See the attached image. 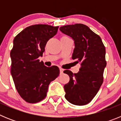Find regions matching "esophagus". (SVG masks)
<instances>
[{"label": "esophagus", "mask_w": 121, "mask_h": 121, "mask_svg": "<svg viewBox=\"0 0 121 121\" xmlns=\"http://www.w3.org/2000/svg\"><path fill=\"white\" fill-rule=\"evenodd\" d=\"M59 70H60V74H62L64 73V70H63L62 68H60Z\"/></svg>", "instance_id": "34e87169"}]
</instances>
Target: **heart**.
Segmentation results:
<instances>
[{"label":"heart","instance_id":"1","mask_svg":"<svg viewBox=\"0 0 121 121\" xmlns=\"http://www.w3.org/2000/svg\"><path fill=\"white\" fill-rule=\"evenodd\" d=\"M67 37V36H63L62 37Z\"/></svg>","mask_w":121,"mask_h":121}]
</instances>
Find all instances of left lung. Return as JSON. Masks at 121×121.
I'll use <instances>...</instances> for the list:
<instances>
[{
	"instance_id": "left-lung-1",
	"label": "left lung",
	"mask_w": 121,
	"mask_h": 121,
	"mask_svg": "<svg viewBox=\"0 0 121 121\" xmlns=\"http://www.w3.org/2000/svg\"><path fill=\"white\" fill-rule=\"evenodd\" d=\"M59 30L73 39L75 47L72 59L81 65L77 73L64 71L70 77L69 82L64 85L65 97L72 104L84 105L93 99L103 82L105 48L100 36L85 25H68Z\"/></svg>"
}]
</instances>
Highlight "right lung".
I'll use <instances>...</instances> for the list:
<instances>
[{"label":"right lung","instance_id":"add662e5","mask_svg":"<svg viewBox=\"0 0 121 121\" xmlns=\"http://www.w3.org/2000/svg\"><path fill=\"white\" fill-rule=\"evenodd\" d=\"M58 28L48 25H34L25 28L14 39L10 53L11 74L17 92L28 103L43 100L50 82L59 75L57 66L46 67L38 59Z\"/></svg>","mask_w":121,"mask_h":121}]
</instances>
